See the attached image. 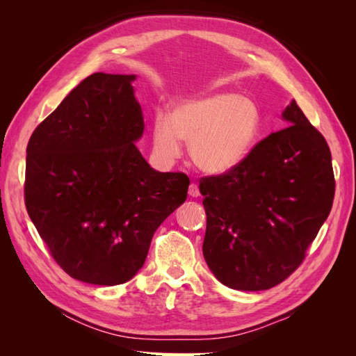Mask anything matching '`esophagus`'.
Listing matches in <instances>:
<instances>
[{
  "instance_id": "obj_1",
  "label": "esophagus",
  "mask_w": 356,
  "mask_h": 356,
  "mask_svg": "<svg viewBox=\"0 0 356 356\" xmlns=\"http://www.w3.org/2000/svg\"><path fill=\"white\" fill-rule=\"evenodd\" d=\"M188 195L191 197H199L200 196V190H199V186L196 184V182H191L190 187H188Z\"/></svg>"
}]
</instances>
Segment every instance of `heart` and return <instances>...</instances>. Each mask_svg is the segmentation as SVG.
<instances>
[{
	"label": "heart",
	"instance_id": "obj_1",
	"mask_svg": "<svg viewBox=\"0 0 356 356\" xmlns=\"http://www.w3.org/2000/svg\"><path fill=\"white\" fill-rule=\"evenodd\" d=\"M257 106L234 93H212L182 101L170 115L157 114L153 123V152L163 163L182 154L190 143L193 163L211 175H222L250 154L258 135Z\"/></svg>",
	"mask_w": 356,
	"mask_h": 356
}]
</instances>
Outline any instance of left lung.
<instances>
[{
  "mask_svg": "<svg viewBox=\"0 0 356 356\" xmlns=\"http://www.w3.org/2000/svg\"><path fill=\"white\" fill-rule=\"evenodd\" d=\"M289 126L261 139L239 166L203 177V257L221 284L263 291L297 270L332 207L336 181L325 138L296 101Z\"/></svg>",
  "mask_w": 356,
  "mask_h": 356,
  "instance_id": "obj_1",
  "label": "left lung"
}]
</instances>
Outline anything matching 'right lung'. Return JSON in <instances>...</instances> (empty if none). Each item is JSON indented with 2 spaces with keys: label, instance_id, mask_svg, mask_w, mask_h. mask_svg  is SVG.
Returning <instances> with one entry per match:
<instances>
[{
  "label": "right lung",
  "instance_id": "obj_1",
  "mask_svg": "<svg viewBox=\"0 0 356 356\" xmlns=\"http://www.w3.org/2000/svg\"><path fill=\"white\" fill-rule=\"evenodd\" d=\"M135 79L89 75L26 147L29 218L55 261L86 284L132 279L159 225L187 199L188 177L149 168L135 145L144 132Z\"/></svg>",
  "mask_w": 356,
  "mask_h": 356
}]
</instances>
